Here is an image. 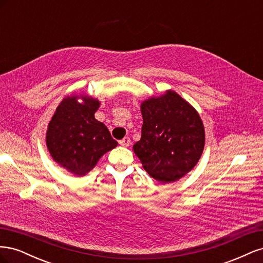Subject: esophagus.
I'll use <instances>...</instances> for the list:
<instances>
[{
  "instance_id": "1",
  "label": "esophagus",
  "mask_w": 263,
  "mask_h": 263,
  "mask_svg": "<svg viewBox=\"0 0 263 263\" xmlns=\"http://www.w3.org/2000/svg\"><path fill=\"white\" fill-rule=\"evenodd\" d=\"M130 138L127 136V137H124L122 140H119V145L123 146V147H128L130 145Z\"/></svg>"
}]
</instances>
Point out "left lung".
Wrapping results in <instances>:
<instances>
[{
  "label": "left lung",
  "mask_w": 263,
  "mask_h": 263,
  "mask_svg": "<svg viewBox=\"0 0 263 263\" xmlns=\"http://www.w3.org/2000/svg\"><path fill=\"white\" fill-rule=\"evenodd\" d=\"M144 124L134 153L142 168L160 183L176 182L192 170L205 145V129L197 110L172 90L142 101Z\"/></svg>",
  "instance_id": "8db88e82"
}]
</instances>
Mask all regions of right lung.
<instances>
[{
  "mask_svg": "<svg viewBox=\"0 0 263 263\" xmlns=\"http://www.w3.org/2000/svg\"><path fill=\"white\" fill-rule=\"evenodd\" d=\"M101 103L89 94H72L55 108L47 127L46 145L53 160L74 176L89 173L118 144L94 114Z\"/></svg>",
  "mask_w": 263,
  "mask_h": 263,
  "instance_id": "1",
  "label": "right lung"
}]
</instances>
